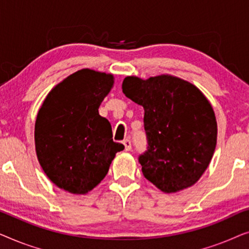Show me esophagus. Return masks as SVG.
<instances>
[{"label":"esophagus","mask_w":249,"mask_h":249,"mask_svg":"<svg viewBox=\"0 0 249 249\" xmlns=\"http://www.w3.org/2000/svg\"><path fill=\"white\" fill-rule=\"evenodd\" d=\"M124 145L125 151H130V149H131V141H130V139H124Z\"/></svg>","instance_id":"1"}]
</instances>
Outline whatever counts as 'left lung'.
<instances>
[{"mask_svg":"<svg viewBox=\"0 0 249 249\" xmlns=\"http://www.w3.org/2000/svg\"><path fill=\"white\" fill-rule=\"evenodd\" d=\"M122 91L144 107L147 151L139 155L142 175L164 193L198 181L216 145L215 114L198 88L162 74L142 80L127 77Z\"/></svg>","mask_w":249,"mask_h":249,"instance_id":"left-lung-1","label":"left lung"}]
</instances>
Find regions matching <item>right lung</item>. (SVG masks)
<instances>
[{"mask_svg": "<svg viewBox=\"0 0 249 249\" xmlns=\"http://www.w3.org/2000/svg\"><path fill=\"white\" fill-rule=\"evenodd\" d=\"M113 86L112 74L77 71L50 91L35 124L37 158L59 188L86 194L107 176L115 153L111 124L98 107Z\"/></svg>", "mask_w": 249, "mask_h": 249, "instance_id": "obj_1", "label": "right lung"}]
</instances>
